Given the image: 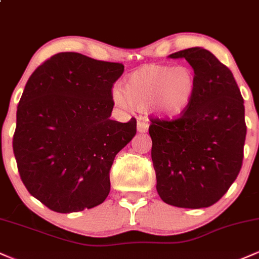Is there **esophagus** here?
<instances>
[{"label": "esophagus", "instance_id": "34e87169", "mask_svg": "<svg viewBox=\"0 0 259 259\" xmlns=\"http://www.w3.org/2000/svg\"><path fill=\"white\" fill-rule=\"evenodd\" d=\"M150 124L147 121H138V132L139 133H146L148 130Z\"/></svg>", "mask_w": 259, "mask_h": 259}]
</instances>
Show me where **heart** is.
<instances>
[{
	"mask_svg": "<svg viewBox=\"0 0 259 259\" xmlns=\"http://www.w3.org/2000/svg\"><path fill=\"white\" fill-rule=\"evenodd\" d=\"M197 79L187 67L146 64L124 79L123 89L113 90V100L120 107L132 105L140 111L150 109L162 118L183 114L194 100Z\"/></svg>",
	"mask_w": 259,
	"mask_h": 259,
	"instance_id": "1",
	"label": "heart"
}]
</instances>
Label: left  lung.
<instances>
[{"instance_id": "obj_1", "label": "left lung", "mask_w": 259, "mask_h": 259, "mask_svg": "<svg viewBox=\"0 0 259 259\" xmlns=\"http://www.w3.org/2000/svg\"><path fill=\"white\" fill-rule=\"evenodd\" d=\"M169 58L189 62L197 89L179 119L151 120L157 192L175 207H209L224 196L242 165L246 123L241 92L230 69L203 47Z\"/></svg>"}]
</instances>
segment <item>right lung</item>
<instances>
[{
	"label": "right lung",
	"instance_id": "obj_1",
	"mask_svg": "<svg viewBox=\"0 0 259 259\" xmlns=\"http://www.w3.org/2000/svg\"><path fill=\"white\" fill-rule=\"evenodd\" d=\"M124 65L61 52L31 74L17 108L13 152L26 190L50 209L94 208L111 190L109 170L136 134L112 120V86Z\"/></svg>",
	"mask_w": 259,
	"mask_h": 259
}]
</instances>
